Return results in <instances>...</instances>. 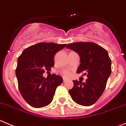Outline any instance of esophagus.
<instances>
[{"label":"esophagus","mask_w":126,"mask_h":126,"mask_svg":"<svg viewBox=\"0 0 126 126\" xmlns=\"http://www.w3.org/2000/svg\"><path fill=\"white\" fill-rule=\"evenodd\" d=\"M63 82H65V81H67V79H65V78H63Z\"/></svg>","instance_id":"1"}]
</instances>
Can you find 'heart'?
Segmentation results:
<instances>
[{"label":"heart","instance_id":"heart-1","mask_svg":"<svg viewBox=\"0 0 126 126\" xmlns=\"http://www.w3.org/2000/svg\"><path fill=\"white\" fill-rule=\"evenodd\" d=\"M62 75L64 76V77H70L71 75V70H64L62 71Z\"/></svg>","mask_w":126,"mask_h":126}]
</instances>
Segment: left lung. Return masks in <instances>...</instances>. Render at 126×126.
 I'll list each match as a JSON object with an SVG mask.
<instances>
[{"instance_id":"1","label":"left lung","mask_w":126,"mask_h":126,"mask_svg":"<svg viewBox=\"0 0 126 126\" xmlns=\"http://www.w3.org/2000/svg\"><path fill=\"white\" fill-rule=\"evenodd\" d=\"M68 49L77 52L80 64L77 73L83 72L88 79L86 82L74 80L69 90L71 98L79 105L90 106L102 95L111 73V60L107 50L92 42H77L68 44Z\"/></svg>"}]
</instances>
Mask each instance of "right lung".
I'll use <instances>...</instances> for the list:
<instances>
[{
	"label": "right lung",
	"instance_id": "right-lung-1",
	"mask_svg": "<svg viewBox=\"0 0 126 126\" xmlns=\"http://www.w3.org/2000/svg\"><path fill=\"white\" fill-rule=\"evenodd\" d=\"M66 44L39 43L27 47L17 60L16 75L21 95L28 104L41 108L53 100L58 86L63 82L62 77L52 75L45 79L43 74L54 66V57Z\"/></svg>",
	"mask_w": 126,
	"mask_h": 126
}]
</instances>
